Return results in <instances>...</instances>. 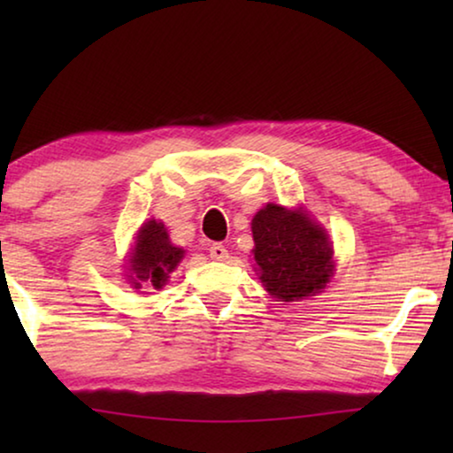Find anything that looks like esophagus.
Returning a JSON list of instances; mask_svg holds the SVG:
<instances>
[{"label": "esophagus", "mask_w": 453, "mask_h": 453, "mask_svg": "<svg viewBox=\"0 0 453 453\" xmlns=\"http://www.w3.org/2000/svg\"><path fill=\"white\" fill-rule=\"evenodd\" d=\"M210 257L216 259V262H225V259L228 257V250L225 245L214 243L212 247H210Z\"/></svg>", "instance_id": "esophagus-1"}]
</instances>
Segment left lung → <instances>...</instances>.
<instances>
[{"label":"left lung","instance_id":"obj_1","mask_svg":"<svg viewBox=\"0 0 453 453\" xmlns=\"http://www.w3.org/2000/svg\"><path fill=\"white\" fill-rule=\"evenodd\" d=\"M253 259L264 288L293 303L321 293L334 276V251L326 228L305 210L265 203L251 220Z\"/></svg>","mask_w":453,"mask_h":453}]
</instances>
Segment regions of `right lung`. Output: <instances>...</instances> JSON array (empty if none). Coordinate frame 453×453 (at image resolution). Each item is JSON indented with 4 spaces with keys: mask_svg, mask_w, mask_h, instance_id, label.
Instances as JSON below:
<instances>
[{
    "mask_svg": "<svg viewBox=\"0 0 453 453\" xmlns=\"http://www.w3.org/2000/svg\"><path fill=\"white\" fill-rule=\"evenodd\" d=\"M185 251L173 245L163 222L148 220L140 226L132 256H129V282L134 288H163L169 274L181 262Z\"/></svg>",
    "mask_w": 453,
    "mask_h": 453,
    "instance_id": "1",
    "label": "right lung"
}]
</instances>
